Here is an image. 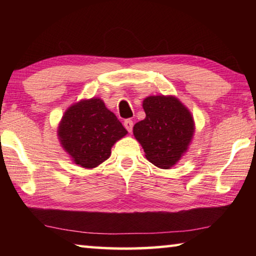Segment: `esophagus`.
Masks as SVG:
<instances>
[{
  "label": "esophagus",
  "mask_w": 256,
  "mask_h": 256,
  "mask_svg": "<svg viewBox=\"0 0 256 256\" xmlns=\"http://www.w3.org/2000/svg\"><path fill=\"white\" fill-rule=\"evenodd\" d=\"M124 126H125V128L128 130V132H132V130H133V120H125Z\"/></svg>",
  "instance_id": "esophagus-1"
}]
</instances>
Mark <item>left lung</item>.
I'll return each instance as SVG.
<instances>
[{
    "label": "left lung",
    "mask_w": 256,
    "mask_h": 256,
    "mask_svg": "<svg viewBox=\"0 0 256 256\" xmlns=\"http://www.w3.org/2000/svg\"><path fill=\"white\" fill-rule=\"evenodd\" d=\"M142 106L146 118L134 125V136L151 164L168 170L184 156L192 141L193 116L174 96L146 97Z\"/></svg>",
    "instance_id": "left-lung-1"
}]
</instances>
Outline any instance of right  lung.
Wrapping results in <instances>:
<instances>
[{"mask_svg": "<svg viewBox=\"0 0 256 256\" xmlns=\"http://www.w3.org/2000/svg\"><path fill=\"white\" fill-rule=\"evenodd\" d=\"M126 134L100 98L84 99L68 107L58 130L60 146L73 162L88 170L110 158L112 146Z\"/></svg>", "mask_w": 256, "mask_h": 256, "instance_id": "add662e5", "label": "right lung"}]
</instances>
